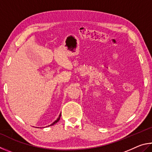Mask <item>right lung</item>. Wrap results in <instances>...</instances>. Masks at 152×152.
I'll return each mask as SVG.
<instances>
[{"mask_svg":"<svg viewBox=\"0 0 152 152\" xmlns=\"http://www.w3.org/2000/svg\"><path fill=\"white\" fill-rule=\"evenodd\" d=\"M60 118H61V115H59V117H58V119H57V120H56L55 121H54V122H53V123L52 124H50V126H53V125H54V124H57V122L58 121V120H59V119H60Z\"/></svg>","mask_w":152,"mask_h":152,"instance_id":"obj_1","label":"right lung"}]
</instances>
